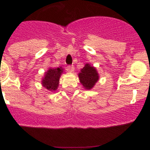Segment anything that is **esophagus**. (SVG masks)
I'll return each instance as SVG.
<instances>
[{
	"mask_svg": "<svg viewBox=\"0 0 150 150\" xmlns=\"http://www.w3.org/2000/svg\"><path fill=\"white\" fill-rule=\"evenodd\" d=\"M67 70L70 72H74V67L73 65H68L67 67Z\"/></svg>",
	"mask_w": 150,
	"mask_h": 150,
	"instance_id": "1",
	"label": "esophagus"
}]
</instances>
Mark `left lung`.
<instances>
[{"mask_svg":"<svg viewBox=\"0 0 150 150\" xmlns=\"http://www.w3.org/2000/svg\"><path fill=\"white\" fill-rule=\"evenodd\" d=\"M80 83L86 89L89 90L94 87L95 83L98 81L99 75L96 68L91 66L89 64H86L80 73L78 74Z\"/></svg>","mask_w":150,"mask_h":150,"instance_id":"8db88e82","label":"left lung"}]
</instances>
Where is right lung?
Returning a JSON list of instances; mask_svg holds the SVG:
<instances>
[{"label": "right lung", "instance_id": "add662e5", "mask_svg": "<svg viewBox=\"0 0 150 150\" xmlns=\"http://www.w3.org/2000/svg\"><path fill=\"white\" fill-rule=\"evenodd\" d=\"M63 73L62 67L50 68L45 73L44 77L42 79V85L49 91H54L58 88L59 84V79Z\"/></svg>", "mask_w": 150, "mask_h": 150}]
</instances>
